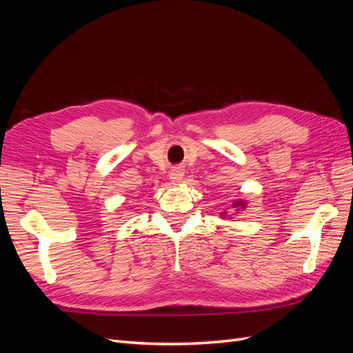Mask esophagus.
<instances>
[{
  "label": "esophagus",
  "mask_w": 353,
  "mask_h": 353,
  "mask_svg": "<svg viewBox=\"0 0 353 353\" xmlns=\"http://www.w3.org/2000/svg\"><path fill=\"white\" fill-rule=\"evenodd\" d=\"M183 176H184V169L183 168H174L172 172H170V175H169L170 183L179 184L181 181H183Z\"/></svg>",
  "instance_id": "obj_1"
}]
</instances>
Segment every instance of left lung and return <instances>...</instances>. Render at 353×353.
Wrapping results in <instances>:
<instances>
[{"instance_id": "8db88e82", "label": "left lung", "mask_w": 353, "mask_h": 353, "mask_svg": "<svg viewBox=\"0 0 353 353\" xmlns=\"http://www.w3.org/2000/svg\"><path fill=\"white\" fill-rule=\"evenodd\" d=\"M245 206V203L243 201V200H240V201H236V203H234V205H232V208H244ZM222 216H225V213H222Z\"/></svg>"}]
</instances>
